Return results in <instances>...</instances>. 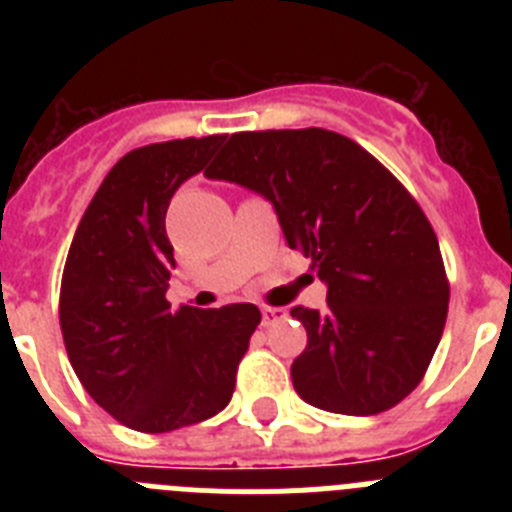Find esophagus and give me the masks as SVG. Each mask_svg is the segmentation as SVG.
Returning <instances> with one entry per match:
<instances>
[{
    "label": "esophagus",
    "instance_id": "1",
    "mask_svg": "<svg viewBox=\"0 0 512 512\" xmlns=\"http://www.w3.org/2000/svg\"><path fill=\"white\" fill-rule=\"evenodd\" d=\"M282 318H287V310H282V307H264L261 310V325H271Z\"/></svg>",
    "mask_w": 512,
    "mask_h": 512
}]
</instances>
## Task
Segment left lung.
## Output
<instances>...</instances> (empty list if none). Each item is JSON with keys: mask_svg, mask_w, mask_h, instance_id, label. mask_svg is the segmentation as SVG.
<instances>
[{"mask_svg": "<svg viewBox=\"0 0 512 512\" xmlns=\"http://www.w3.org/2000/svg\"><path fill=\"white\" fill-rule=\"evenodd\" d=\"M264 194L289 248L312 259L328 307H292L307 346L292 364L305 402L377 415L425 377L449 312V279L413 194L333 130L233 133L205 171Z\"/></svg>", "mask_w": 512, "mask_h": 512, "instance_id": "1", "label": "left lung"}]
</instances>
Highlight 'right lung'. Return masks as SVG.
<instances>
[{
  "label": "right lung",
  "instance_id": "right-lung-1",
  "mask_svg": "<svg viewBox=\"0 0 512 512\" xmlns=\"http://www.w3.org/2000/svg\"><path fill=\"white\" fill-rule=\"evenodd\" d=\"M225 135L125 153L81 217L61 279L63 343L76 377L122 425L169 433L212 418L261 323L251 302L200 310L166 300L174 246L166 210Z\"/></svg>",
  "mask_w": 512,
  "mask_h": 512
}]
</instances>
